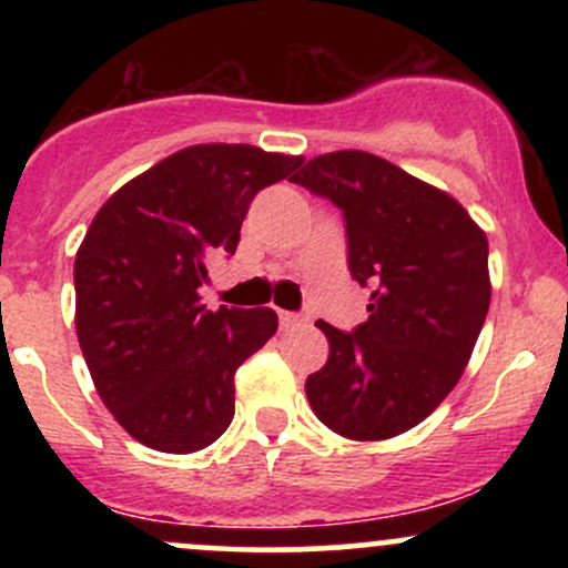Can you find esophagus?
<instances>
[{
	"label": "esophagus",
	"instance_id": "obj_1",
	"mask_svg": "<svg viewBox=\"0 0 568 568\" xmlns=\"http://www.w3.org/2000/svg\"><path fill=\"white\" fill-rule=\"evenodd\" d=\"M310 317L306 315H296V312H280V325L283 328H296V325H304Z\"/></svg>",
	"mask_w": 568,
	"mask_h": 568
}]
</instances>
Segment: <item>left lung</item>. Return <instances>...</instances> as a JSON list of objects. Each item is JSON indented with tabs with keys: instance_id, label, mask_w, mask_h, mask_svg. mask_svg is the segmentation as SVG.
I'll list each match as a JSON object with an SVG mask.
<instances>
[{
	"instance_id": "8db88e82",
	"label": "left lung",
	"mask_w": 568,
	"mask_h": 568,
	"mask_svg": "<svg viewBox=\"0 0 568 568\" xmlns=\"http://www.w3.org/2000/svg\"><path fill=\"white\" fill-rule=\"evenodd\" d=\"M291 181L342 207L349 272L371 288L355 334L317 323L328 361L306 376L310 406L342 438H395L470 363L491 304L486 232L448 192L361 149L312 158Z\"/></svg>"
}]
</instances>
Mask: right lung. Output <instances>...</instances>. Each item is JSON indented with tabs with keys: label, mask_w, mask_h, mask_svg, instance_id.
Masks as SVG:
<instances>
[{
	"label": "right lung",
	"mask_w": 568,
	"mask_h": 568,
	"mask_svg": "<svg viewBox=\"0 0 568 568\" xmlns=\"http://www.w3.org/2000/svg\"><path fill=\"white\" fill-rule=\"evenodd\" d=\"M302 158L197 143L101 205L74 258L77 338L103 406L130 438L192 454L234 416V371L277 331L275 310L200 302L207 262L234 253L258 189Z\"/></svg>",
	"instance_id": "add662e5"
}]
</instances>
